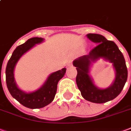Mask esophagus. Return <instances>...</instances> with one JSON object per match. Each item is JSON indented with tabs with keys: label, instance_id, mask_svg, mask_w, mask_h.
<instances>
[{
	"label": "esophagus",
	"instance_id": "esophagus-1",
	"mask_svg": "<svg viewBox=\"0 0 131 131\" xmlns=\"http://www.w3.org/2000/svg\"><path fill=\"white\" fill-rule=\"evenodd\" d=\"M71 65V61H69L68 63V66H70Z\"/></svg>",
	"mask_w": 131,
	"mask_h": 131
}]
</instances>
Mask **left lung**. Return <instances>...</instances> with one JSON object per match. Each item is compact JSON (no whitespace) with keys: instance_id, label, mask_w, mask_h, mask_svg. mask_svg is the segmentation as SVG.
<instances>
[{"instance_id":"obj_1","label":"left lung","mask_w":131,"mask_h":131,"mask_svg":"<svg viewBox=\"0 0 131 131\" xmlns=\"http://www.w3.org/2000/svg\"><path fill=\"white\" fill-rule=\"evenodd\" d=\"M86 36L97 45L88 54L83 55L73 61V66L77 70V85L85 100L103 104L113 100L120 94L127 80V68L122 53L113 41H108L100 34H88ZM101 58L112 62L116 70V78L113 84L104 89L97 87L89 75L91 63Z\"/></svg>"}]
</instances>
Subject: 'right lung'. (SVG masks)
I'll return each mask as SVG.
<instances>
[{"mask_svg": "<svg viewBox=\"0 0 131 131\" xmlns=\"http://www.w3.org/2000/svg\"><path fill=\"white\" fill-rule=\"evenodd\" d=\"M43 38L34 37L16 48L6 67V83L11 95L23 106L29 108H41L50 104L54 98L59 81L64 76L66 68L53 72L41 88L34 92H25L18 88L14 79V68L18 60L36 44L42 43Z\"/></svg>", "mask_w": 131, "mask_h": 131, "instance_id": "right-lung-1", "label": "right lung"}]
</instances>
